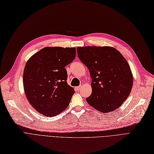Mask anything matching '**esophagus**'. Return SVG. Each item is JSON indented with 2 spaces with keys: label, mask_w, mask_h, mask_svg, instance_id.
<instances>
[{
  "label": "esophagus",
  "mask_w": 154,
  "mask_h": 154,
  "mask_svg": "<svg viewBox=\"0 0 154 154\" xmlns=\"http://www.w3.org/2000/svg\"><path fill=\"white\" fill-rule=\"evenodd\" d=\"M82 88V86H77V87H75V90L77 91H80L81 90Z\"/></svg>",
  "instance_id": "obj_1"
}]
</instances>
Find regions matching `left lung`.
<instances>
[{"mask_svg": "<svg viewBox=\"0 0 154 154\" xmlns=\"http://www.w3.org/2000/svg\"><path fill=\"white\" fill-rule=\"evenodd\" d=\"M77 50L91 78L92 92L87 102L102 112L116 110L129 96L133 85L127 60L111 47H79Z\"/></svg>", "mask_w": 154, "mask_h": 154, "instance_id": "left-lung-1", "label": "left lung"}]
</instances>
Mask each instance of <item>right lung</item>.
<instances>
[{
  "label": "right lung",
  "mask_w": 154,
  "mask_h": 154,
  "mask_svg": "<svg viewBox=\"0 0 154 154\" xmlns=\"http://www.w3.org/2000/svg\"><path fill=\"white\" fill-rule=\"evenodd\" d=\"M75 54L74 47H48L27 61L23 75L25 93L31 105L43 115L55 116L70 103L75 90L66 82L65 66Z\"/></svg>",
  "instance_id": "add662e5"
}]
</instances>
